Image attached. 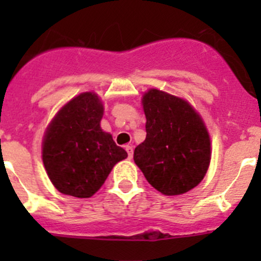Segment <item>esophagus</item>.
Wrapping results in <instances>:
<instances>
[{
	"label": "esophagus",
	"mask_w": 261,
	"mask_h": 261,
	"mask_svg": "<svg viewBox=\"0 0 261 261\" xmlns=\"http://www.w3.org/2000/svg\"><path fill=\"white\" fill-rule=\"evenodd\" d=\"M125 150H126V151H127V156H128V159H133V155H134L133 146L126 145V146H125Z\"/></svg>",
	"instance_id": "34e87169"
}]
</instances>
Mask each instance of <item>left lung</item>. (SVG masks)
<instances>
[{"mask_svg":"<svg viewBox=\"0 0 261 261\" xmlns=\"http://www.w3.org/2000/svg\"><path fill=\"white\" fill-rule=\"evenodd\" d=\"M146 139L134 160L146 180L165 196L187 193L206 175L211 141L201 116L187 101L159 89L143 97Z\"/></svg>","mask_w":261,"mask_h":261,"instance_id":"left-lung-1","label":"left lung"}]
</instances>
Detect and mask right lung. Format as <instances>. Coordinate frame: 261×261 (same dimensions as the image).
Returning <instances> with one entry per match:
<instances>
[{
    "label": "right lung",
    "instance_id": "1",
    "mask_svg": "<svg viewBox=\"0 0 261 261\" xmlns=\"http://www.w3.org/2000/svg\"><path fill=\"white\" fill-rule=\"evenodd\" d=\"M103 105L86 92L62 107L48 126L43 141V163L49 179L63 194L92 197L127 152L99 126Z\"/></svg>",
    "mask_w": 261,
    "mask_h": 261
}]
</instances>
